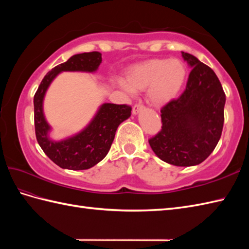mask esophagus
Returning a JSON list of instances; mask_svg holds the SVG:
<instances>
[{"mask_svg": "<svg viewBox=\"0 0 249 249\" xmlns=\"http://www.w3.org/2000/svg\"><path fill=\"white\" fill-rule=\"evenodd\" d=\"M144 109V107L142 105H140V104H136L135 106H134V108H133V114L134 115H136V114H138L140 111H142Z\"/></svg>", "mask_w": 249, "mask_h": 249, "instance_id": "esophagus-1", "label": "esophagus"}]
</instances>
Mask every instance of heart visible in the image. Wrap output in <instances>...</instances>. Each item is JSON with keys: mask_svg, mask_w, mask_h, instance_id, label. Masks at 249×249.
<instances>
[{"mask_svg": "<svg viewBox=\"0 0 249 249\" xmlns=\"http://www.w3.org/2000/svg\"><path fill=\"white\" fill-rule=\"evenodd\" d=\"M187 77L186 66L178 59H155L131 67L126 83L131 91H144L155 107H162L176 99Z\"/></svg>", "mask_w": 249, "mask_h": 249, "instance_id": "obj_1", "label": "heart"}]
</instances>
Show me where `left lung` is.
I'll return each mask as SVG.
<instances>
[{"mask_svg":"<svg viewBox=\"0 0 249 249\" xmlns=\"http://www.w3.org/2000/svg\"><path fill=\"white\" fill-rule=\"evenodd\" d=\"M192 67L186 89L160 110L161 129L149 140L161 160L178 167L205 160L217 145L224 126L226 95L212 68L182 51Z\"/></svg>","mask_w":249,"mask_h":249,"instance_id":"8db88e82","label":"left lung"}]
</instances>
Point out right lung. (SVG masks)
Returning a JSON list of instances; mask_svg holds the SVG:
<instances>
[{
  "label": "right lung",
  "instance_id": "1",
  "mask_svg": "<svg viewBox=\"0 0 249 249\" xmlns=\"http://www.w3.org/2000/svg\"><path fill=\"white\" fill-rule=\"evenodd\" d=\"M102 63V53L84 52L70 57L47 73L34 95V124L36 139L45 154L63 169L86 170L92 168L108 154L119 125L130 116L127 105L103 104L86 128L78 134L60 141L49 137L51 130L44 115L43 103L47 89L53 79L62 71H97Z\"/></svg>",
  "mask_w": 249,
  "mask_h": 249
}]
</instances>
